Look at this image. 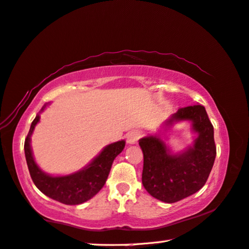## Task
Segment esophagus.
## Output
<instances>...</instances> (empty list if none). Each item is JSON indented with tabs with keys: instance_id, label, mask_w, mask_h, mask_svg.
<instances>
[{
	"instance_id": "esophagus-1",
	"label": "esophagus",
	"mask_w": 249,
	"mask_h": 249,
	"mask_svg": "<svg viewBox=\"0 0 249 249\" xmlns=\"http://www.w3.org/2000/svg\"><path fill=\"white\" fill-rule=\"evenodd\" d=\"M139 137H140V134H139V132H136V131H132V132L126 134V141H127V143L131 144V145L136 144V142H137V140H139Z\"/></svg>"
}]
</instances>
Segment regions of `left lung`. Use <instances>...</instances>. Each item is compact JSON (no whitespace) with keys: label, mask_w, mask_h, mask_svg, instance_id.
Listing matches in <instances>:
<instances>
[{"label":"left lung","mask_w":249,"mask_h":249,"mask_svg":"<svg viewBox=\"0 0 249 249\" xmlns=\"http://www.w3.org/2000/svg\"><path fill=\"white\" fill-rule=\"evenodd\" d=\"M187 121L196 139L175 152L167 143V132L177 123ZM144 155L142 183L154 198L176 203L195 194L210 176L216 157L214 127L204 106L197 104L172 114L155 134L139 141Z\"/></svg>","instance_id":"1"}]
</instances>
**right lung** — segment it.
I'll return each mask as SVG.
<instances>
[{
	"label": "right lung",
	"instance_id": "right-lung-1",
	"mask_svg": "<svg viewBox=\"0 0 249 249\" xmlns=\"http://www.w3.org/2000/svg\"><path fill=\"white\" fill-rule=\"evenodd\" d=\"M51 103H46L35 116L24 143L26 164L35 186L50 198L65 205H78L88 202L95 196L107 179L110 167L115 157L125 147L124 140L106 145L89 163L76 172L65 175H52L45 173L35 161L31 136L35 126L41 120V114Z\"/></svg>",
	"mask_w": 249,
	"mask_h": 249
}]
</instances>
